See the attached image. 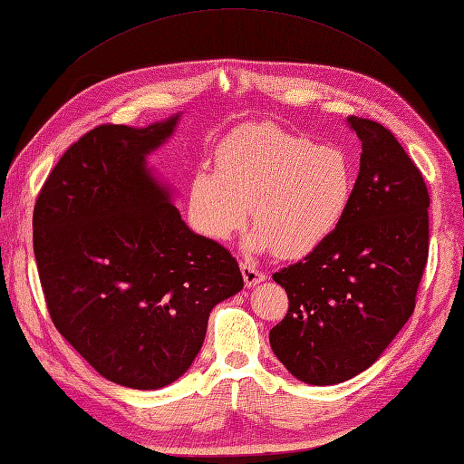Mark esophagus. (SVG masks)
<instances>
[{"label": "esophagus", "mask_w": 464, "mask_h": 464, "mask_svg": "<svg viewBox=\"0 0 464 464\" xmlns=\"http://www.w3.org/2000/svg\"><path fill=\"white\" fill-rule=\"evenodd\" d=\"M240 270H242V276H244V285L248 286V288L260 285V282H262L264 278H266V274H264L262 270H258V268L254 266V264H250V262H242V264H240Z\"/></svg>", "instance_id": "1"}]
</instances>
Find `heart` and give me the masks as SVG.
Masks as SVG:
<instances>
[{"instance_id": "1", "label": "heart", "mask_w": 464, "mask_h": 464, "mask_svg": "<svg viewBox=\"0 0 464 464\" xmlns=\"http://www.w3.org/2000/svg\"><path fill=\"white\" fill-rule=\"evenodd\" d=\"M356 188V166L346 150L256 126L242 130L218 152V172L198 169L190 188V218L206 238L224 242L248 220L252 252L286 260L323 248L343 226Z\"/></svg>"}]
</instances>
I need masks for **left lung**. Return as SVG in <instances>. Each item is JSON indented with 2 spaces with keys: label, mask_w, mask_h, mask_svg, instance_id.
I'll return each mask as SVG.
<instances>
[{
  "label": "left lung",
  "mask_w": 464,
  "mask_h": 464,
  "mask_svg": "<svg viewBox=\"0 0 464 464\" xmlns=\"http://www.w3.org/2000/svg\"><path fill=\"white\" fill-rule=\"evenodd\" d=\"M346 121L362 144L351 210L323 248L272 274L288 312L270 330V346L292 376L316 386L376 362L411 318L429 258L420 169L382 124Z\"/></svg>",
  "instance_id": "left-lung-1"
}]
</instances>
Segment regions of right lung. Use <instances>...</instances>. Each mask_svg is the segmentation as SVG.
<instances>
[{"label": "right lung", "instance_id": "add662e5", "mask_svg": "<svg viewBox=\"0 0 464 464\" xmlns=\"http://www.w3.org/2000/svg\"><path fill=\"white\" fill-rule=\"evenodd\" d=\"M178 113L146 128L90 130L34 208V254L55 328L108 381L154 391L200 353L208 316L244 286L238 262L194 234L146 158Z\"/></svg>", "mask_w": 464, "mask_h": 464}]
</instances>
